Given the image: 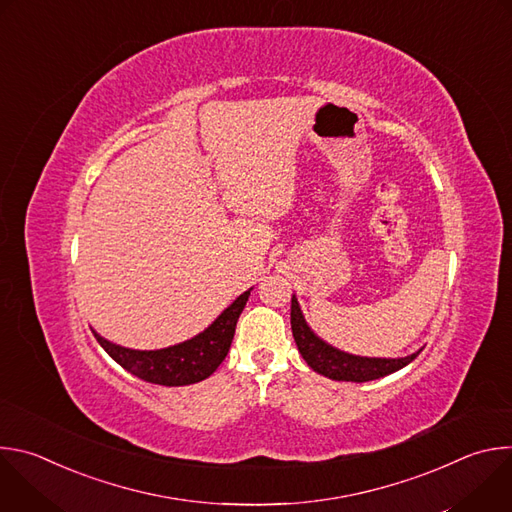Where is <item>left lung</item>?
Returning <instances> with one entry per match:
<instances>
[{
  "instance_id": "8db88e82",
  "label": "left lung",
  "mask_w": 512,
  "mask_h": 512,
  "mask_svg": "<svg viewBox=\"0 0 512 512\" xmlns=\"http://www.w3.org/2000/svg\"><path fill=\"white\" fill-rule=\"evenodd\" d=\"M291 332H294V340L298 344L300 354L308 362V367L332 381L367 383V381L387 377L407 367V364L415 360L417 354L423 350L419 348L417 352L401 358H371V356H356V354L338 350L326 340H322L308 326L296 294L291 296Z\"/></svg>"
}]
</instances>
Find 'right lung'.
Returning <instances> with one entry per match:
<instances>
[{
	"label": "right lung",
	"mask_w": 512,
	"mask_h": 512,
	"mask_svg": "<svg viewBox=\"0 0 512 512\" xmlns=\"http://www.w3.org/2000/svg\"><path fill=\"white\" fill-rule=\"evenodd\" d=\"M251 289L253 287L243 291V294L200 334L168 348L133 350L105 340L95 330L93 334L97 342L105 348V352L137 379L164 387L192 385L208 379L229 354L237 320L251 296Z\"/></svg>",
	"instance_id": "add662e5"
}]
</instances>
